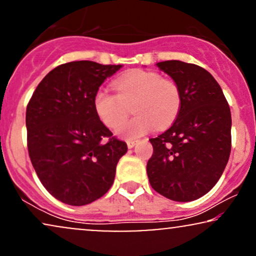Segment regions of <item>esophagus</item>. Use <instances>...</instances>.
I'll return each instance as SVG.
<instances>
[{"mask_svg":"<svg viewBox=\"0 0 256 256\" xmlns=\"http://www.w3.org/2000/svg\"><path fill=\"white\" fill-rule=\"evenodd\" d=\"M135 144H136V141H134V140H128L127 141L128 148H133L135 146Z\"/></svg>","mask_w":256,"mask_h":256,"instance_id":"obj_1","label":"esophagus"}]
</instances>
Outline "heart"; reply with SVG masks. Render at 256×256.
<instances>
[{"label": "heart", "mask_w": 256, "mask_h": 256, "mask_svg": "<svg viewBox=\"0 0 256 256\" xmlns=\"http://www.w3.org/2000/svg\"><path fill=\"white\" fill-rule=\"evenodd\" d=\"M116 94L100 89L94 106L106 127L118 129L134 109V118L118 129L124 138H136L153 129H164L178 118L182 94L173 80H162L156 72L136 70L121 76L114 83Z\"/></svg>", "instance_id": "1"}]
</instances>
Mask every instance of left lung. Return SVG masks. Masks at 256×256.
I'll return each instance as SVG.
<instances>
[{
    "mask_svg": "<svg viewBox=\"0 0 256 256\" xmlns=\"http://www.w3.org/2000/svg\"><path fill=\"white\" fill-rule=\"evenodd\" d=\"M156 66L178 85L182 108L171 127L150 138L148 179L164 197L191 202L208 194L224 171L232 150V114L220 84L205 68L180 60Z\"/></svg>",
    "mask_w": 256,
    "mask_h": 256,
    "instance_id": "8db88e82",
    "label": "left lung"
}]
</instances>
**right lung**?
Listing matches in <instances>:
<instances>
[{"mask_svg":"<svg viewBox=\"0 0 256 256\" xmlns=\"http://www.w3.org/2000/svg\"><path fill=\"white\" fill-rule=\"evenodd\" d=\"M122 65L90 60L56 66L26 110L27 147L41 184L58 200L80 206L106 194L127 144L100 121L94 97Z\"/></svg>","mask_w":256,"mask_h":256,"instance_id":"add662e5","label":"right lung"}]
</instances>
